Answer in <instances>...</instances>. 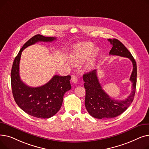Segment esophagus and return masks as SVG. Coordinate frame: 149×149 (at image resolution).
Segmentation results:
<instances>
[{"label": "esophagus", "instance_id": "esophagus-1", "mask_svg": "<svg viewBox=\"0 0 149 149\" xmlns=\"http://www.w3.org/2000/svg\"><path fill=\"white\" fill-rule=\"evenodd\" d=\"M71 81L72 82H73L74 83H77L78 82V79H77V77L75 75H72L71 77Z\"/></svg>", "mask_w": 149, "mask_h": 149}]
</instances>
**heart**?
Here are the masks:
<instances>
[{
    "instance_id": "b5f03b06",
    "label": "heart",
    "mask_w": 149,
    "mask_h": 149,
    "mask_svg": "<svg viewBox=\"0 0 149 149\" xmlns=\"http://www.w3.org/2000/svg\"><path fill=\"white\" fill-rule=\"evenodd\" d=\"M93 50H94V45L91 42H83L77 44L72 52L70 58L74 64L79 65L84 60L89 57ZM94 52L96 54L97 50H95ZM93 59L90 61L89 63V66L93 65Z\"/></svg>"
}]
</instances>
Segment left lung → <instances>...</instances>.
Returning a JSON list of instances; mask_svg holds the SVG:
<instances>
[{
    "instance_id": "left-lung-1",
    "label": "left lung",
    "mask_w": 149,
    "mask_h": 149,
    "mask_svg": "<svg viewBox=\"0 0 149 149\" xmlns=\"http://www.w3.org/2000/svg\"><path fill=\"white\" fill-rule=\"evenodd\" d=\"M112 45L109 55L129 58L132 62L133 70L130 78L132 83V91L127 98L115 100L107 95L101 88L97 70H93L83 76L86 89L85 107L89 113L98 119L114 118L121 115L129 107L134 100L136 86L137 68L136 61L126 47L116 38L108 39Z\"/></svg>"
}]
</instances>
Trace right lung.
<instances>
[{
  "instance_id": "1",
  "label": "right lung",
  "mask_w": 149,
  "mask_h": 149,
  "mask_svg": "<svg viewBox=\"0 0 149 149\" xmlns=\"http://www.w3.org/2000/svg\"><path fill=\"white\" fill-rule=\"evenodd\" d=\"M56 37L37 34L22 46L15 57L11 72L12 92L15 103L22 110L38 118H49L56 114L62 105L65 93L71 89L70 76L54 75L40 87L33 88L23 83L20 77L19 63L23 50L38 42H51Z\"/></svg>"
}]
</instances>
